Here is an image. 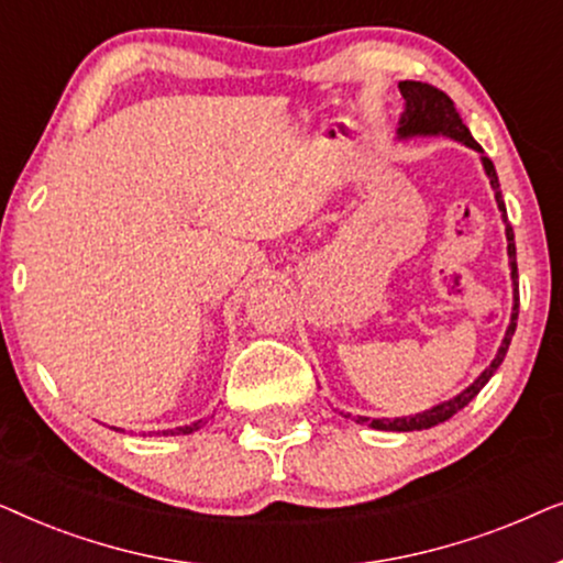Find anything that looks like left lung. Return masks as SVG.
<instances>
[{"instance_id": "obj_1", "label": "left lung", "mask_w": 563, "mask_h": 563, "mask_svg": "<svg viewBox=\"0 0 563 563\" xmlns=\"http://www.w3.org/2000/svg\"><path fill=\"white\" fill-rule=\"evenodd\" d=\"M399 91H402L405 97V118L399 122V135L402 137H410V135H449L453 141H461L466 143L468 148L474 151H482V145L474 141L472 133H468V128L464 125V120H461V114L456 110V104H453V99L441 91L433 84H422V81H402L399 84ZM482 164H484V172L489 176V184L492 189H495V197H497V205L499 210L505 212V202H503V191H499V181H497V172H495V164L487 156H482ZM507 253H510V268H512V284H515V307H512V320H510V328H507L505 333V341L499 345V353L497 358L492 361L489 368H484L479 379H476L472 387L461 391L459 397L449 399V402L433 407V410L428 412H420L415 415V418H397V420H368V418H356V422H366V426H372L376 430H426V428H433L438 422H445L449 418H453L459 410H464V407L472 402V399L479 395L484 384L492 379V374L497 372V366L503 364L507 349H510V341L515 335V325H518V307H520V297H518V261H515V233L512 228L507 225Z\"/></svg>"}]
</instances>
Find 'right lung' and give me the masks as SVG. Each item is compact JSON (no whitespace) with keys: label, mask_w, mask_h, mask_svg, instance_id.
<instances>
[{"label":"right lung","mask_w":563,"mask_h":563,"mask_svg":"<svg viewBox=\"0 0 563 563\" xmlns=\"http://www.w3.org/2000/svg\"><path fill=\"white\" fill-rule=\"evenodd\" d=\"M199 422L202 420H197V422H191V426H184V428H176V430H166L168 435H187V433H195V430L199 428Z\"/></svg>","instance_id":"right-lung-1"}]
</instances>
